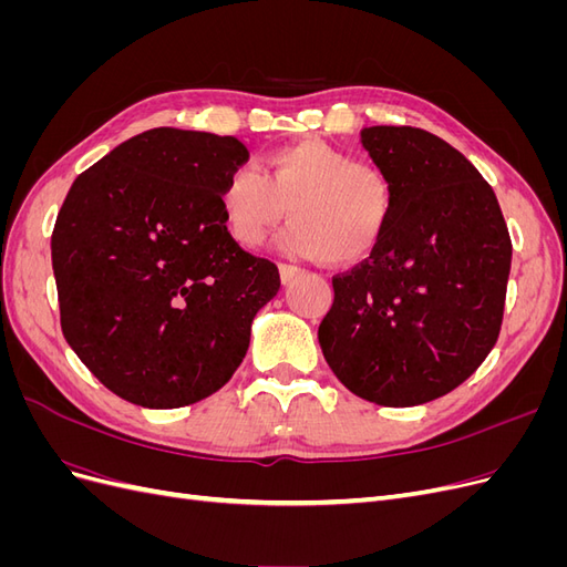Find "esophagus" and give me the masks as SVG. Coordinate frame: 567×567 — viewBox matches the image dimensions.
<instances>
[{
  "label": "esophagus",
  "instance_id": "1",
  "mask_svg": "<svg viewBox=\"0 0 567 567\" xmlns=\"http://www.w3.org/2000/svg\"><path fill=\"white\" fill-rule=\"evenodd\" d=\"M302 269L300 267H293V265H279V277H281V284H290L296 277H300Z\"/></svg>",
  "mask_w": 567,
  "mask_h": 567
}]
</instances>
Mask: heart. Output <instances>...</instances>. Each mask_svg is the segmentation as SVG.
Instances as JSON below:
<instances>
[{
	"label": "heart",
	"mask_w": 567,
	"mask_h": 567,
	"mask_svg": "<svg viewBox=\"0 0 567 567\" xmlns=\"http://www.w3.org/2000/svg\"><path fill=\"white\" fill-rule=\"evenodd\" d=\"M267 175L252 165L231 169L219 188L227 234L246 250L260 248L288 215L279 248L305 260L352 265L381 241L392 210L388 179L371 165L323 142L271 151Z\"/></svg>",
	"instance_id": "heart-1"
}]
</instances>
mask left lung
I'll return each instance as SVG.
<instances>
[{"instance_id":"obj_1","label":"left lung","mask_w":567,"mask_h":567,"mask_svg":"<svg viewBox=\"0 0 567 567\" xmlns=\"http://www.w3.org/2000/svg\"><path fill=\"white\" fill-rule=\"evenodd\" d=\"M392 192L369 260L333 279L319 346L336 379L381 406H416L458 388L499 338L511 238L473 163L419 127L362 130Z\"/></svg>"}]
</instances>
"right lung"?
Returning <instances> with one entry per match:
<instances>
[{
    "mask_svg": "<svg viewBox=\"0 0 567 567\" xmlns=\"http://www.w3.org/2000/svg\"><path fill=\"white\" fill-rule=\"evenodd\" d=\"M236 136L156 127L73 182L51 234L68 346L117 398L177 409L227 385L279 269L234 244L219 188Z\"/></svg>",
    "mask_w": 567,
    "mask_h": 567,
    "instance_id": "obj_1",
    "label": "right lung"
}]
</instances>
